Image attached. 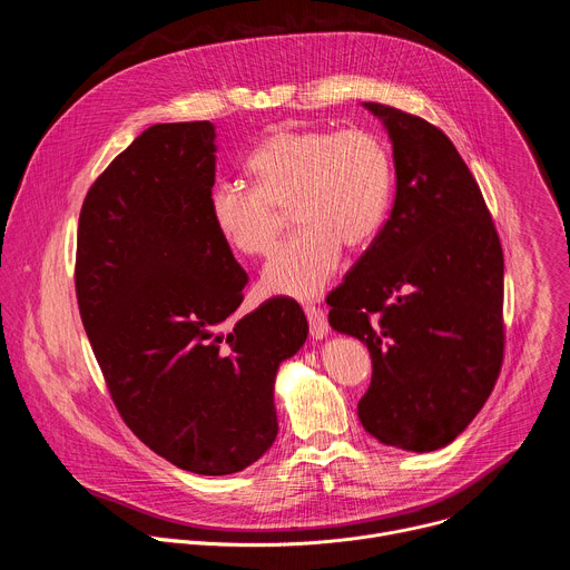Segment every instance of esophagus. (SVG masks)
Returning <instances> with one entry per match:
<instances>
[{
  "mask_svg": "<svg viewBox=\"0 0 570 570\" xmlns=\"http://www.w3.org/2000/svg\"><path fill=\"white\" fill-rule=\"evenodd\" d=\"M304 313H306V320H308V327H311V336L315 341L324 338L330 334V322H327V315H324V311L315 304H306L304 306Z\"/></svg>",
  "mask_w": 570,
  "mask_h": 570,
  "instance_id": "1",
  "label": "esophagus"
}]
</instances>
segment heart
I'll return each mask as SVG.
<instances>
[{
    "label": "heart",
    "mask_w": 570,
    "mask_h": 570,
    "mask_svg": "<svg viewBox=\"0 0 570 570\" xmlns=\"http://www.w3.org/2000/svg\"><path fill=\"white\" fill-rule=\"evenodd\" d=\"M257 189L223 183L209 196L214 227L240 255L266 257L291 203L299 229L277 248L262 284L268 293L315 297L338 271L343 246L365 248L392 194V159L367 130H275L248 157Z\"/></svg>",
    "instance_id": "1"
}]
</instances>
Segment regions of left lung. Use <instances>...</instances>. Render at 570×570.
Masks as SVG:
<instances>
[{"label":"left lung","mask_w":570,"mask_h":570,"mask_svg":"<svg viewBox=\"0 0 570 570\" xmlns=\"http://www.w3.org/2000/svg\"><path fill=\"white\" fill-rule=\"evenodd\" d=\"M392 141L390 218L327 304L330 324L367 345L358 401L370 435L426 453L453 442L503 365V250L453 141L422 117L363 104Z\"/></svg>","instance_id":"1"}]
</instances>
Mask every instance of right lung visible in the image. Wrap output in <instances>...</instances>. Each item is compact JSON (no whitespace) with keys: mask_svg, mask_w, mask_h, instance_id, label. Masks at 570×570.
I'll return each mask as SVG.
<instances>
[{"mask_svg":"<svg viewBox=\"0 0 570 570\" xmlns=\"http://www.w3.org/2000/svg\"><path fill=\"white\" fill-rule=\"evenodd\" d=\"M214 124H155L90 187L78 218L80 320L126 426L200 475L277 438L275 374L306 341L291 297L234 317L248 275L209 214Z\"/></svg>","mask_w":570,"mask_h":570,"instance_id":"right-lung-1","label":"right lung"}]
</instances>
